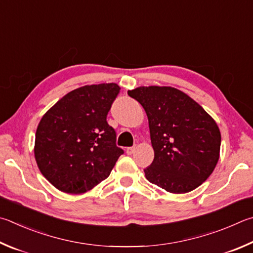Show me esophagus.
Segmentation results:
<instances>
[{"label":"esophagus","instance_id":"esophagus-1","mask_svg":"<svg viewBox=\"0 0 253 253\" xmlns=\"http://www.w3.org/2000/svg\"><path fill=\"white\" fill-rule=\"evenodd\" d=\"M135 147H128V148L126 149V153L128 154V155H131V154H134L135 153Z\"/></svg>","mask_w":253,"mask_h":253}]
</instances>
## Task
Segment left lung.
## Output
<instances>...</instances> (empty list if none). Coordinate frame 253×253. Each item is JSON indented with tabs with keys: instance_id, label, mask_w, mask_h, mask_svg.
Listing matches in <instances>:
<instances>
[{
	"instance_id": "8db88e82",
	"label": "left lung",
	"mask_w": 253,
	"mask_h": 253,
	"mask_svg": "<svg viewBox=\"0 0 253 253\" xmlns=\"http://www.w3.org/2000/svg\"><path fill=\"white\" fill-rule=\"evenodd\" d=\"M148 117L154 162L147 180L171 194H186L206 181L217 166L221 134L214 119L183 91L170 86L128 90Z\"/></svg>"
}]
</instances>
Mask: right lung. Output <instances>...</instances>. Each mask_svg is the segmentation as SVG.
I'll return each mask as SVG.
<instances>
[{
  "instance_id": "obj_1",
  "label": "right lung",
  "mask_w": 253,
  "mask_h": 253,
  "mask_svg": "<svg viewBox=\"0 0 253 253\" xmlns=\"http://www.w3.org/2000/svg\"><path fill=\"white\" fill-rule=\"evenodd\" d=\"M115 83L70 91L43 115L34 156L43 176L66 194H84L105 180L124 150L106 117L119 93Z\"/></svg>"
}]
</instances>
